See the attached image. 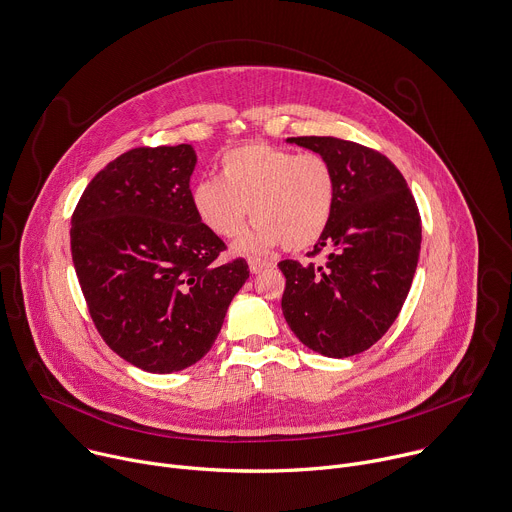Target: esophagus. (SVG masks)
<instances>
[{
	"label": "esophagus",
	"instance_id": "obj_1",
	"mask_svg": "<svg viewBox=\"0 0 512 512\" xmlns=\"http://www.w3.org/2000/svg\"><path fill=\"white\" fill-rule=\"evenodd\" d=\"M248 266H250V272H252V274H258V272H262L264 268H268L270 262L260 260V258H248Z\"/></svg>",
	"mask_w": 512,
	"mask_h": 512
}]
</instances>
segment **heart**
Wrapping results in <instances>:
<instances>
[{"label": "heart", "mask_w": 512, "mask_h": 512, "mask_svg": "<svg viewBox=\"0 0 512 512\" xmlns=\"http://www.w3.org/2000/svg\"><path fill=\"white\" fill-rule=\"evenodd\" d=\"M335 193L333 169L319 153L246 143L224 153L220 179L199 181L191 189V206L197 220L222 240L238 236L250 208L256 222L238 244L242 252L278 244L300 252L329 228Z\"/></svg>", "instance_id": "b5f03b06"}]
</instances>
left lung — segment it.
<instances>
[{
  "label": "left lung",
  "mask_w": 512,
  "mask_h": 512,
  "mask_svg": "<svg viewBox=\"0 0 512 512\" xmlns=\"http://www.w3.org/2000/svg\"><path fill=\"white\" fill-rule=\"evenodd\" d=\"M325 157L335 175V210L309 256L282 260V315L309 349L343 359L375 345L410 292L422 246L416 199L379 151L337 137H290Z\"/></svg>",
  "instance_id": "8db88e82"
}]
</instances>
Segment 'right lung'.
Returning a JSON list of instances; mask_svg holds the SVG:
<instances>
[{
	"label": "right lung",
	"mask_w": 512,
	"mask_h": 512,
	"mask_svg": "<svg viewBox=\"0 0 512 512\" xmlns=\"http://www.w3.org/2000/svg\"><path fill=\"white\" fill-rule=\"evenodd\" d=\"M191 145L137 147L86 185L70 248L90 319L105 343L149 373L206 355L250 270L218 262L222 238L191 206Z\"/></svg>",
	"instance_id": "obj_1"
}]
</instances>
